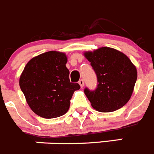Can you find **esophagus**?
<instances>
[{
	"label": "esophagus",
	"instance_id": "obj_1",
	"mask_svg": "<svg viewBox=\"0 0 154 154\" xmlns=\"http://www.w3.org/2000/svg\"><path fill=\"white\" fill-rule=\"evenodd\" d=\"M79 84L80 85V86L82 88L83 86H84V80L83 79H80L79 81Z\"/></svg>",
	"mask_w": 154,
	"mask_h": 154
}]
</instances>
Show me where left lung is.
<instances>
[{
  "mask_svg": "<svg viewBox=\"0 0 154 154\" xmlns=\"http://www.w3.org/2000/svg\"><path fill=\"white\" fill-rule=\"evenodd\" d=\"M84 55L98 80L96 89L84 90L92 108L100 112H111L126 105L137 79L136 67L129 58L110 47L85 52Z\"/></svg>",
  "mask_w": 154,
  "mask_h": 154,
  "instance_id": "obj_1",
  "label": "left lung"
}]
</instances>
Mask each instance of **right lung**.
<instances>
[{
  "label": "right lung",
  "mask_w": 154,
  "mask_h": 154,
  "mask_svg": "<svg viewBox=\"0 0 154 154\" xmlns=\"http://www.w3.org/2000/svg\"><path fill=\"white\" fill-rule=\"evenodd\" d=\"M64 53L49 51L31 59L20 77V87L31 110L43 118L65 115L78 83L70 82Z\"/></svg>",
  "instance_id": "add662e5"
}]
</instances>
